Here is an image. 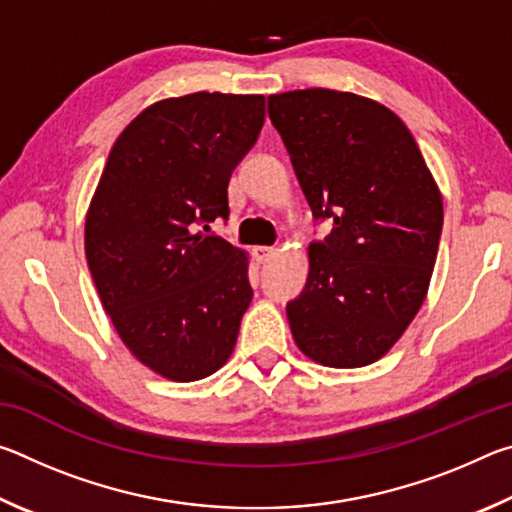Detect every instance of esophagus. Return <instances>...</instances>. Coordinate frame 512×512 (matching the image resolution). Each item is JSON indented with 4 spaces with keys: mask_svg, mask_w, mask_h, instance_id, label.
Returning a JSON list of instances; mask_svg holds the SVG:
<instances>
[{
    "mask_svg": "<svg viewBox=\"0 0 512 512\" xmlns=\"http://www.w3.org/2000/svg\"><path fill=\"white\" fill-rule=\"evenodd\" d=\"M255 253L259 259H262V262H266V259H271L275 255V248L273 246H257Z\"/></svg>",
    "mask_w": 512,
    "mask_h": 512,
    "instance_id": "34e87169",
    "label": "esophagus"
}]
</instances>
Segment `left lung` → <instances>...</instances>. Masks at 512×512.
Wrapping results in <instances>:
<instances>
[{"instance_id":"left-lung-1","label":"left lung","mask_w":512,"mask_h":512,"mask_svg":"<svg viewBox=\"0 0 512 512\" xmlns=\"http://www.w3.org/2000/svg\"><path fill=\"white\" fill-rule=\"evenodd\" d=\"M316 221L305 289L287 305L298 348L359 368L393 348L427 296L443 198L404 121L381 103L325 88L268 97Z\"/></svg>"}]
</instances>
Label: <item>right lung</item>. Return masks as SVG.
Listing matches in <instances>:
<instances>
[{
    "label": "right lung",
    "mask_w": 512,
    "mask_h": 512,
    "mask_svg": "<svg viewBox=\"0 0 512 512\" xmlns=\"http://www.w3.org/2000/svg\"><path fill=\"white\" fill-rule=\"evenodd\" d=\"M264 126L262 94L196 92L117 137L85 219V257L121 341L171 381L219 370L253 300L248 257L210 232L232 171Z\"/></svg>",
    "instance_id": "1"
}]
</instances>
